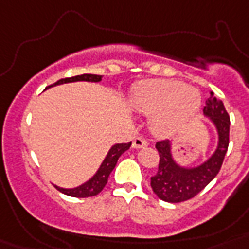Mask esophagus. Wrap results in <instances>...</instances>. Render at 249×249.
Masks as SVG:
<instances>
[{
  "mask_svg": "<svg viewBox=\"0 0 249 249\" xmlns=\"http://www.w3.org/2000/svg\"><path fill=\"white\" fill-rule=\"evenodd\" d=\"M147 144H148L147 141L144 140V138H142V137H137V138L133 140L132 146L134 148H142V147H146Z\"/></svg>",
  "mask_w": 249,
  "mask_h": 249,
  "instance_id": "34e87169",
  "label": "esophagus"
}]
</instances>
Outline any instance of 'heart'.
Segmentation results:
<instances>
[{
    "label": "heart",
    "mask_w": 249,
    "mask_h": 249,
    "mask_svg": "<svg viewBox=\"0 0 249 249\" xmlns=\"http://www.w3.org/2000/svg\"><path fill=\"white\" fill-rule=\"evenodd\" d=\"M130 106L141 113L154 115V130L165 134L196 112L200 94L177 80H146L133 90Z\"/></svg>",
    "instance_id": "heart-1"
}]
</instances>
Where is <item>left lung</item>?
Wrapping results in <instances>:
<instances>
[{
  "label": "left lung",
  "mask_w": 249,
  "mask_h": 249,
  "mask_svg": "<svg viewBox=\"0 0 249 249\" xmlns=\"http://www.w3.org/2000/svg\"><path fill=\"white\" fill-rule=\"evenodd\" d=\"M203 112L211 119L218 134L216 151L203 164L193 168L181 166L173 159L169 141L156 142L160 161L158 173L151 177V187L161 200L168 203L189 200L200 193L220 172L229 147L230 117L222 101L213 97V93L205 102Z\"/></svg>",
  "instance_id": "1"
}]
</instances>
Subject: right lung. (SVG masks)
<instances>
[{
    "label": "right lung",
    "mask_w": 249,
    "mask_h": 249,
    "mask_svg": "<svg viewBox=\"0 0 249 249\" xmlns=\"http://www.w3.org/2000/svg\"><path fill=\"white\" fill-rule=\"evenodd\" d=\"M102 80L101 75H90V73H84V75L73 76V77H67V79H62L59 81H56L54 85H60V84L67 83H75V81H89V83H99ZM50 85V86H54ZM132 146V142L129 143H117L113 144L112 147L109 148L108 154L103 160V163L101 164L99 169L97 170V173L94 174L93 177L90 178L89 181H86L83 185L73 187V189H63L59 186H55L56 190H59L60 193L66 194L68 196L73 197H89L94 196L105 189L106 183L108 181V177L113 168L116 166L117 160L121 156V154H124L129 147Z\"/></svg>",
    "instance_id": "obj_1"
}]
</instances>
